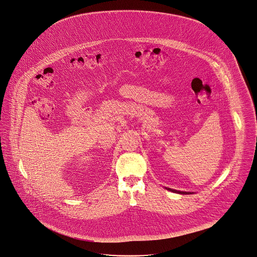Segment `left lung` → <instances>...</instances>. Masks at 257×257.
I'll return each mask as SVG.
<instances>
[{
  "label": "left lung",
  "instance_id": "8db88e82",
  "mask_svg": "<svg viewBox=\"0 0 257 257\" xmlns=\"http://www.w3.org/2000/svg\"><path fill=\"white\" fill-rule=\"evenodd\" d=\"M167 190L171 191V192H175V193H179V194H192L193 192H186V191H179V190H175V189H171V188H167L165 187Z\"/></svg>",
  "mask_w": 257,
  "mask_h": 257
}]
</instances>
